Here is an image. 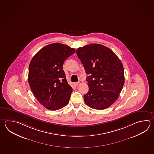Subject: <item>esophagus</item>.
Masks as SVG:
<instances>
[{
	"instance_id": "esophagus-1",
	"label": "esophagus",
	"mask_w": 154,
	"mask_h": 154,
	"mask_svg": "<svg viewBox=\"0 0 154 154\" xmlns=\"http://www.w3.org/2000/svg\"><path fill=\"white\" fill-rule=\"evenodd\" d=\"M79 83H80V82H75V83H73V85H74L75 86V87H77V86H78V85H79Z\"/></svg>"
}]
</instances>
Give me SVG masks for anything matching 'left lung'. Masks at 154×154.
I'll list each match as a JSON object with an SVG mask.
<instances>
[{
	"label": "left lung",
	"mask_w": 154,
	"mask_h": 154,
	"mask_svg": "<svg viewBox=\"0 0 154 154\" xmlns=\"http://www.w3.org/2000/svg\"><path fill=\"white\" fill-rule=\"evenodd\" d=\"M76 52L87 75L89 91L84 95L85 103L96 110L110 107L119 97L125 83L121 60L110 49L101 44L86 45Z\"/></svg>",
	"instance_id": "1"
}]
</instances>
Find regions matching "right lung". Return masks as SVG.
I'll return each mask as SVG.
<instances>
[{
    "mask_svg": "<svg viewBox=\"0 0 154 154\" xmlns=\"http://www.w3.org/2000/svg\"><path fill=\"white\" fill-rule=\"evenodd\" d=\"M75 51L65 44H49L30 62L28 83L37 100L49 110H59L69 102L73 89L67 82L63 64Z\"/></svg>",
    "mask_w": 154,
    "mask_h": 154,
    "instance_id": "1",
    "label": "right lung"
}]
</instances>
